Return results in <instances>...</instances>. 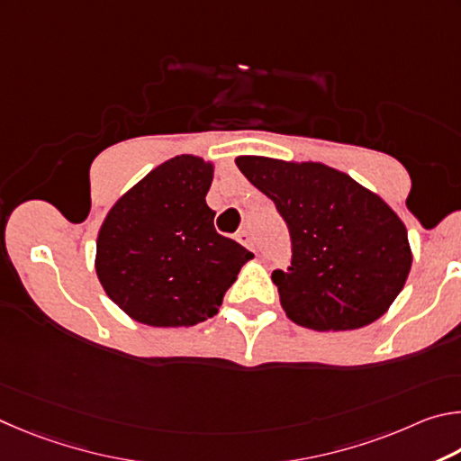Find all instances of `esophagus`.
Wrapping results in <instances>:
<instances>
[{"mask_svg": "<svg viewBox=\"0 0 461 461\" xmlns=\"http://www.w3.org/2000/svg\"><path fill=\"white\" fill-rule=\"evenodd\" d=\"M237 240H239L240 245H245L247 249H253V237H251V232H247V230L237 232Z\"/></svg>", "mask_w": 461, "mask_h": 461, "instance_id": "obj_1", "label": "esophagus"}]
</instances>
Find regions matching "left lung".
<instances>
[{"label":"left lung","mask_w":461,"mask_h":461,"mask_svg":"<svg viewBox=\"0 0 461 461\" xmlns=\"http://www.w3.org/2000/svg\"><path fill=\"white\" fill-rule=\"evenodd\" d=\"M276 202L292 237V265L273 271L287 318L318 332L373 324L411 271L407 229L386 202L318 161L235 159Z\"/></svg>","instance_id":"8db88e82"}]
</instances>
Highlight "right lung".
Masks as SVG:
<instances>
[{"instance_id": "1", "label": "right lung", "mask_w": 461, "mask_h": 461, "mask_svg": "<svg viewBox=\"0 0 461 461\" xmlns=\"http://www.w3.org/2000/svg\"><path fill=\"white\" fill-rule=\"evenodd\" d=\"M214 166L176 156L121 196L96 239V276L129 318L156 328L212 318L243 265L237 240L218 235L206 204Z\"/></svg>"}]
</instances>
